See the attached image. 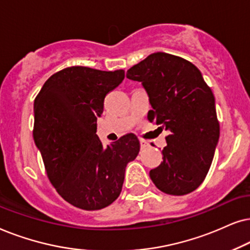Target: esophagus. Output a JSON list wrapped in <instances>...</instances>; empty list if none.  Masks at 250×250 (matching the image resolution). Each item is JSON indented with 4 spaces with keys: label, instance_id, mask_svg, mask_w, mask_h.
<instances>
[{
    "label": "esophagus",
    "instance_id": "esophagus-1",
    "mask_svg": "<svg viewBox=\"0 0 250 250\" xmlns=\"http://www.w3.org/2000/svg\"><path fill=\"white\" fill-rule=\"evenodd\" d=\"M148 145L149 144H148L147 141H145V139H141V147L142 148H146Z\"/></svg>",
    "mask_w": 250,
    "mask_h": 250
}]
</instances>
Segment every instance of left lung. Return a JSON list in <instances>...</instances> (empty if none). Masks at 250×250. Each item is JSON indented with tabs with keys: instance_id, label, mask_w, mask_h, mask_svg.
I'll return each instance as SVG.
<instances>
[{
	"instance_id": "1",
	"label": "left lung",
	"mask_w": 250,
	"mask_h": 250,
	"mask_svg": "<svg viewBox=\"0 0 250 250\" xmlns=\"http://www.w3.org/2000/svg\"><path fill=\"white\" fill-rule=\"evenodd\" d=\"M142 82L149 104L147 119L169 131L164 161L149 171L160 191L184 195L205 181L219 138V122L211 89L192 62L155 52L127 71Z\"/></svg>"
}]
</instances>
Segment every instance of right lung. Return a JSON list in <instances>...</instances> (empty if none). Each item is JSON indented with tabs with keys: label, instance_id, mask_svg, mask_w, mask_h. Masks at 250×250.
<instances>
[{
	"label": "right lung",
	"instance_id": "add662e5",
	"mask_svg": "<svg viewBox=\"0 0 250 250\" xmlns=\"http://www.w3.org/2000/svg\"><path fill=\"white\" fill-rule=\"evenodd\" d=\"M123 79V69L72 66L50 76L34 101L35 145L51 184L74 207L98 210L115 201L139 153L134 134L106 147L96 135L106 95Z\"/></svg>",
	"mask_w": 250,
	"mask_h": 250
}]
</instances>
